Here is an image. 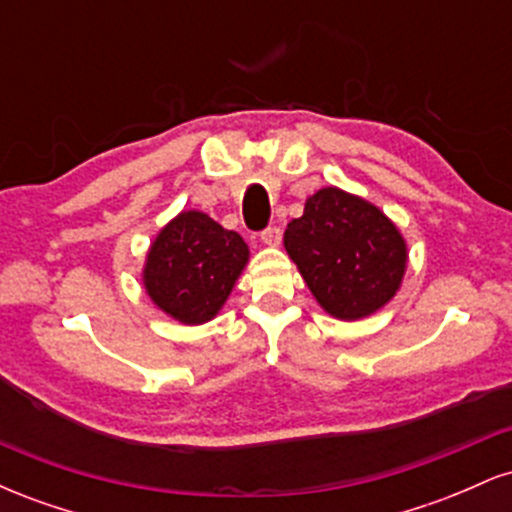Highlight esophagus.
<instances>
[{"label":"esophagus","instance_id":"obj_1","mask_svg":"<svg viewBox=\"0 0 512 512\" xmlns=\"http://www.w3.org/2000/svg\"><path fill=\"white\" fill-rule=\"evenodd\" d=\"M262 243H264V245H269V248H276V245L281 243V228L269 226L267 231L262 233Z\"/></svg>","mask_w":512,"mask_h":512}]
</instances>
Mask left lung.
<instances>
[{"mask_svg":"<svg viewBox=\"0 0 512 512\" xmlns=\"http://www.w3.org/2000/svg\"><path fill=\"white\" fill-rule=\"evenodd\" d=\"M284 248L327 315L363 320L402 286L407 240L368 199L322 187L284 233Z\"/></svg>","mask_w":512,"mask_h":512,"instance_id":"left-lung-1","label":"left lung"}]
</instances>
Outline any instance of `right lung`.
<instances>
[{
	"label": "right lung",
	"instance_id": "right-lung-1",
	"mask_svg": "<svg viewBox=\"0 0 512 512\" xmlns=\"http://www.w3.org/2000/svg\"><path fill=\"white\" fill-rule=\"evenodd\" d=\"M250 250L204 211H180L146 252L142 284L158 310L180 325L214 320L231 296Z\"/></svg>",
	"mask_w": 512,
	"mask_h": 512
}]
</instances>
